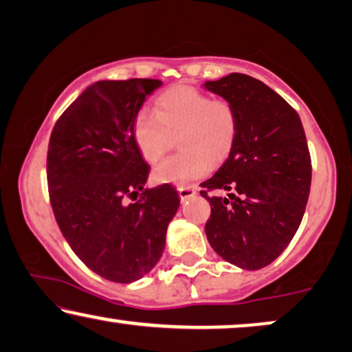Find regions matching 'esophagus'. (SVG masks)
Returning a JSON list of instances; mask_svg holds the SVG:
<instances>
[{
  "label": "esophagus",
  "mask_w": 352,
  "mask_h": 352,
  "mask_svg": "<svg viewBox=\"0 0 352 352\" xmlns=\"http://www.w3.org/2000/svg\"><path fill=\"white\" fill-rule=\"evenodd\" d=\"M177 191H179V196H180L182 201H186L188 198H191V196L196 195V188H195V186L180 185L179 188H177Z\"/></svg>",
  "instance_id": "1"
}]
</instances>
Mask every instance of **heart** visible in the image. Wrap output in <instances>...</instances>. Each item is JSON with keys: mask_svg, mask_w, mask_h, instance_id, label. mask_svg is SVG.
<instances>
[{"mask_svg": "<svg viewBox=\"0 0 352 352\" xmlns=\"http://www.w3.org/2000/svg\"><path fill=\"white\" fill-rule=\"evenodd\" d=\"M240 120L232 101L210 98L188 85H175L157 96L154 112L140 111L133 119L135 144L144 161L157 162L173 135L182 151L159 162L153 177L161 184L185 185L201 179L235 146Z\"/></svg>", "mask_w": 352, "mask_h": 352, "instance_id": "heart-1", "label": "heart"}]
</instances>
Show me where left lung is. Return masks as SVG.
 Here are the masks:
<instances>
[{
	"label": "left lung",
	"mask_w": 352,
	"mask_h": 352,
	"mask_svg": "<svg viewBox=\"0 0 352 352\" xmlns=\"http://www.w3.org/2000/svg\"><path fill=\"white\" fill-rule=\"evenodd\" d=\"M204 87L232 101L240 120L235 146L201 184L210 204L206 236L230 264L262 269L289 245L306 210L312 179L306 133L298 112L257 78L230 74Z\"/></svg>",
	"instance_id": "left-lung-1"
}]
</instances>
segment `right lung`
Here are the masks:
<instances>
[{
	"mask_svg": "<svg viewBox=\"0 0 352 352\" xmlns=\"http://www.w3.org/2000/svg\"><path fill=\"white\" fill-rule=\"evenodd\" d=\"M157 87L153 78L93 83L60 114L48 144L56 222L78 259L116 283H132L157 264L180 206L172 185L143 190L149 166L132 133L135 116Z\"/></svg>",
	"mask_w": 352,
	"mask_h": 352,
	"instance_id": "right-lung-1",
	"label": "right lung"
}]
</instances>
